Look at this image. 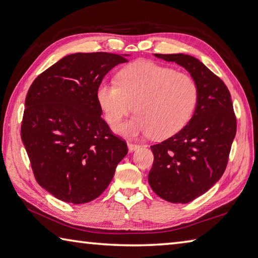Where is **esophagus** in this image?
Wrapping results in <instances>:
<instances>
[{"label":"esophagus","instance_id":"obj_1","mask_svg":"<svg viewBox=\"0 0 258 258\" xmlns=\"http://www.w3.org/2000/svg\"><path fill=\"white\" fill-rule=\"evenodd\" d=\"M127 147H128V150L130 151H134V150H137V149H139V148H140L139 145H135V143H132V142H128L127 143Z\"/></svg>","mask_w":258,"mask_h":258}]
</instances>
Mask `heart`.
I'll return each mask as SVG.
<instances>
[{"label":"heart","mask_w":258,"mask_h":258,"mask_svg":"<svg viewBox=\"0 0 258 258\" xmlns=\"http://www.w3.org/2000/svg\"><path fill=\"white\" fill-rule=\"evenodd\" d=\"M198 94L197 82L189 74L141 60L121 68L117 83H101L97 100L110 125L119 123L134 104L137 115L117 126V133L130 138L151 134L155 139H165L190 120Z\"/></svg>","instance_id":"b5f03b06"}]
</instances>
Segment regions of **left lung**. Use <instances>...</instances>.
I'll return each mask as SVG.
<instances>
[{
    "label": "left lung",
    "instance_id": "obj_1",
    "mask_svg": "<svg viewBox=\"0 0 258 258\" xmlns=\"http://www.w3.org/2000/svg\"><path fill=\"white\" fill-rule=\"evenodd\" d=\"M185 68L198 85L194 116L175 135L151 146L154 164L148 175L157 196L173 204L190 203L207 192L226 168L237 118L224 82L195 56L155 54Z\"/></svg>",
    "mask_w": 258,
    "mask_h": 258
}]
</instances>
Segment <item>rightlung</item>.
<instances>
[{
  "instance_id": "add662e5",
  "label": "right lung",
  "mask_w": 258,
  "mask_h": 258,
  "mask_svg": "<svg viewBox=\"0 0 258 258\" xmlns=\"http://www.w3.org/2000/svg\"><path fill=\"white\" fill-rule=\"evenodd\" d=\"M126 55L74 53L52 64L30 85L21 140L38 184L59 200L85 204L111 182L127 145L101 118L97 90Z\"/></svg>"
}]
</instances>
